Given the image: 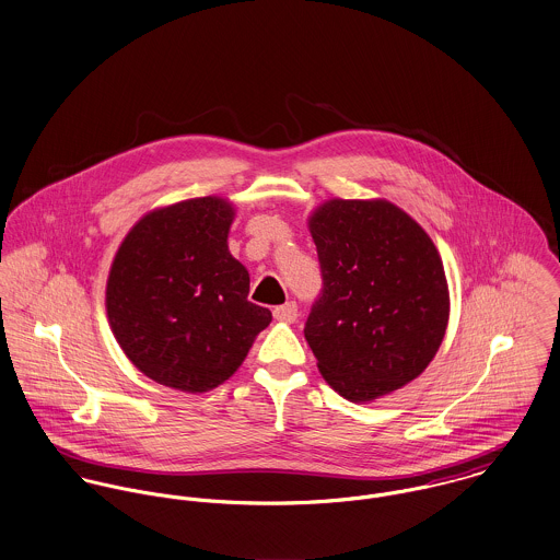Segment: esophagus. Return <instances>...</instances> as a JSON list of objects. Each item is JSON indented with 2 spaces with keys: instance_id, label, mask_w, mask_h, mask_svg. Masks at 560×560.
Here are the masks:
<instances>
[{
  "instance_id": "obj_1",
  "label": "esophagus",
  "mask_w": 560,
  "mask_h": 560,
  "mask_svg": "<svg viewBox=\"0 0 560 560\" xmlns=\"http://www.w3.org/2000/svg\"><path fill=\"white\" fill-rule=\"evenodd\" d=\"M273 318L280 323H293L298 318V305L295 302H287L284 305H278L273 310Z\"/></svg>"
}]
</instances>
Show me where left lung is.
I'll use <instances>...</instances> for the list:
<instances>
[{
    "mask_svg": "<svg viewBox=\"0 0 560 560\" xmlns=\"http://www.w3.org/2000/svg\"><path fill=\"white\" fill-rule=\"evenodd\" d=\"M323 293L305 340L327 385L372 402L415 381L450 323V287L430 235L385 199H329L307 218Z\"/></svg>",
    "mask_w": 560,
    "mask_h": 560,
    "instance_id": "obj_1",
    "label": "left lung"
}]
</instances>
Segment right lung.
<instances>
[{
  "label": "right lung",
  "instance_id": "add662e5",
  "mask_svg": "<svg viewBox=\"0 0 560 560\" xmlns=\"http://www.w3.org/2000/svg\"><path fill=\"white\" fill-rule=\"evenodd\" d=\"M235 207L201 197L148 211L106 280V316L126 357L155 383L205 394L231 378L271 323L248 302L250 273L229 253Z\"/></svg>",
  "mask_w": 560,
  "mask_h": 560
}]
</instances>
